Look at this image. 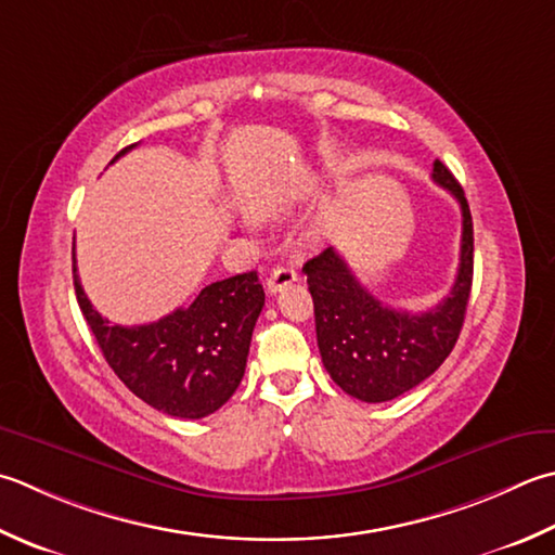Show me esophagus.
I'll return each mask as SVG.
<instances>
[{"instance_id": "esophagus-1", "label": "esophagus", "mask_w": 555, "mask_h": 555, "mask_svg": "<svg viewBox=\"0 0 555 555\" xmlns=\"http://www.w3.org/2000/svg\"><path fill=\"white\" fill-rule=\"evenodd\" d=\"M296 279H298L296 269L288 267V264H276L274 271H271L269 281H267V291H269V293H279L281 288L291 286Z\"/></svg>"}]
</instances>
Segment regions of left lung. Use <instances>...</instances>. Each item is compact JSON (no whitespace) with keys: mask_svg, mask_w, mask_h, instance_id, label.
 Listing matches in <instances>:
<instances>
[{"mask_svg":"<svg viewBox=\"0 0 555 555\" xmlns=\"http://www.w3.org/2000/svg\"><path fill=\"white\" fill-rule=\"evenodd\" d=\"M433 182L462 209V247L450 296L426 312L395 310L361 286L346 259L327 247L302 267L314 302L322 363L346 395L379 404L430 377L460 339L474 279V223L462 184L433 163Z\"/></svg>","mask_w":555,"mask_h":555,"instance_id":"8db88e82","label":"left lung"}]
</instances>
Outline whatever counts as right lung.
Masks as SVG:
<instances>
[{"instance_id": "obj_1", "label": "right lung", "mask_w": 555, "mask_h": 555, "mask_svg": "<svg viewBox=\"0 0 555 555\" xmlns=\"http://www.w3.org/2000/svg\"><path fill=\"white\" fill-rule=\"evenodd\" d=\"M129 149L134 144L113 160ZM74 291L107 365L149 406L176 418H204L241 385L255 322L264 308L257 271L204 286L188 308L137 327L111 324L91 306L76 274V257Z\"/></svg>"}]
</instances>
